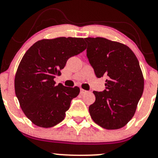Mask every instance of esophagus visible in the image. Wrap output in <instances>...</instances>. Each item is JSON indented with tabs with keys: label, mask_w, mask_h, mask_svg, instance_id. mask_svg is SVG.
<instances>
[{
	"label": "esophagus",
	"mask_w": 158,
	"mask_h": 158,
	"mask_svg": "<svg viewBox=\"0 0 158 158\" xmlns=\"http://www.w3.org/2000/svg\"><path fill=\"white\" fill-rule=\"evenodd\" d=\"M87 92H88V91H87V90L82 89V88H81V89H80V94H85V93H87Z\"/></svg>",
	"instance_id": "esophagus-1"
}]
</instances>
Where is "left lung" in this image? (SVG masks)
<instances>
[{
  "label": "left lung",
  "mask_w": 158,
  "mask_h": 158,
  "mask_svg": "<svg viewBox=\"0 0 158 158\" xmlns=\"http://www.w3.org/2000/svg\"><path fill=\"white\" fill-rule=\"evenodd\" d=\"M87 56L97 78L107 77L106 89L94 91L90 115L108 130L123 128L135 115L144 89L138 59L128 46L105 38H86Z\"/></svg>",
  "instance_id": "obj_1"
}]
</instances>
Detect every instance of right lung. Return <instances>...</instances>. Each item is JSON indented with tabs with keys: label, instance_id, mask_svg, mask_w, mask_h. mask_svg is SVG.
Returning a JSON list of instances; mask_svg holds the SVG:
<instances>
[{
	"label": "right lung",
	"instance_id": "right-lung-1",
	"mask_svg": "<svg viewBox=\"0 0 158 158\" xmlns=\"http://www.w3.org/2000/svg\"><path fill=\"white\" fill-rule=\"evenodd\" d=\"M86 49L82 38L59 37L38 41L25 52L15 77V95L26 117L35 126L50 128L64 119L78 87L56 85L69 58Z\"/></svg>",
	"mask_w": 158,
	"mask_h": 158
}]
</instances>
